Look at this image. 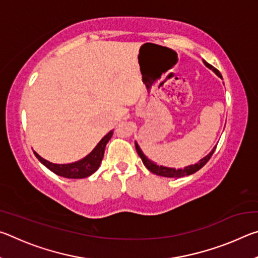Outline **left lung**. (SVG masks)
Segmentation results:
<instances>
[{
    "label": "left lung",
    "mask_w": 258,
    "mask_h": 258,
    "mask_svg": "<svg viewBox=\"0 0 258 258\" xmlns=\"http://www.w3.org/2000/svg\"><path fill=\"white\" fill-rule=\"evenodd\" d=\"M204 63L206 64V66H207L209 69H212L213 72H215V74H216L217 76L222 77L221 73L218 72L215 67H213L212 64H209V63H208V62H206V61H205V60H204ZM135 149H137V152H138V155L140 156V158L142 159V161H143V165H145L146 167H147L148 169H149V171H150L151 173L156 174V175L165 176V177H183V176H186V175H191V174L196 173L197 171H199L200 168L204 167V166L207 164V161H208L209 159H211V157L213 156L214 151H215L216 148H214V149H213V151L211 152V154L207 155L206 157H205V158H203L202 160L199 161L198 164H196V165H191V166H187V167H185L184 169L168 168V167H163V166H158V165H156L155 163H152V161H150L149 159L147 158V157H146L145 155H143V152L141 151V149H140V147L138 146V143H137V142H135Z\"/></svg>",
    "instance_id": "left-lung-1"
}]
</instances>
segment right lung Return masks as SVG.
Here are the masks:
<instances>
[{
	"label": "right lung",
	"instance_id": "1",
	"mask_svg": "<svg viewBox=\"0 0 258 258\" xmlns=\"http://www.w3.org/2000/svg\"><path fill=\"white\" fill-rule=\"evenodd\" d=\"M111 135H112V131H110V132H109L106 137H104L101 141L98 143V146L94 148L93 151L91 152L90 155H87L84 159L76 161V163H73V164H67V165L52 164L50 161L43 159L42 157L38 156L35 151L34 154L43 165L46 166L50 171L56 174V175L66 177V178H84L92 175V174L99 168V166L101 164V160L103 158L104 148H106V145L108 143L109 140H110Z\"/></svg>",
	"mask_w": 258,
	"mask_h": 258
}]
</instances>
